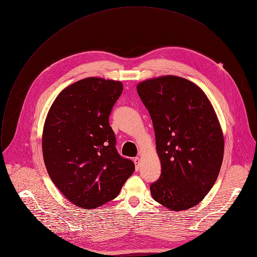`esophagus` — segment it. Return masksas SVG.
<instances>
[{
	"mask_svg": "<svg viewBox=\"0 0 257 257\" xmlns=\"http://www.w3.org/2000/svg\"><path fill=\"white\" fill-rule=\"evenodd\" d=\"M139 158L138 157H136V158H134L133 159V161H134V164H135V168H136V170L138 171V169H139Z\"/></svg>",
	"mask_w": 257,
	"mask_h": 257,
	"instance_id": "1",
	"label": "esophagus"
}]
</instances>
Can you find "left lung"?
Wrapping results in <instances>:
<instances>
[{
	"label": "left lung",
	"instance_id": "1",
	"mask_svg": "<svg viewBox=\"0 0 257 257\" xmlns=\"http://www.w3.org/2000/svg\"><path fill=\"white\" fill-rule=\"evenodd\" d=\"M153 120L162 174L151 185L153 198L171 210L197 205L212 188L224 158V135L203 90L166 75L137 84Z\"/></svg>",
	"mask_w": 257,
	"mask_h": 257
}]
</instances>
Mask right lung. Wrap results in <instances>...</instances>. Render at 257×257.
<instances>
[{"instance_id":"add662e5","label":"right lung","mask_w":257,"mask_h":257,"mask_svg":"<svg viewBox=\"0 0 257 257\" xmlns=\"http://www.w3.org/2000/svg\"><path fill=\"white\" fill-rule=\"evenodd\" d=\"M123 91L120 81L88 77L63 89L46 118L43 155L62 194L84 209L118 196L133 174L132 161L116 150L108 116Z\"/></svg>"}]
</instances>
